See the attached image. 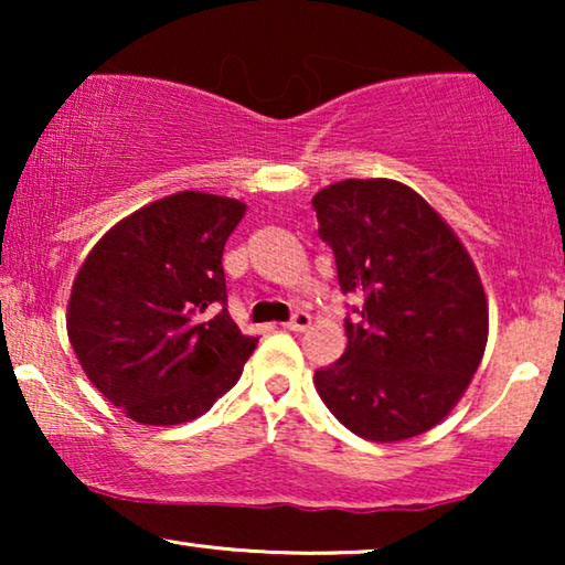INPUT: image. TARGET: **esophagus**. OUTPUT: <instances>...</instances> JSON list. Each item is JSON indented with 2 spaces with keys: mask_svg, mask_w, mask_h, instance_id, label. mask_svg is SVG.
I'll return each instance as SVG.
<instances>
[{
  "mask_svg": "<svg viewBox=\"0 0 565 565\" xmlns=\"http://www.w3.org/2000/svg\"><path fill=\"white\" fill-rule=\"evenodd\" d=\"M282 327L288 331H306L308 327H311V316H308L306 311H298V313H292V319L288 323H282Z\"/></svg>",
  "mask_w": 565,
  "mask_h": 565,
  "instance_id": "obj_1",
  "label": "esophagus"
}]
</instances>
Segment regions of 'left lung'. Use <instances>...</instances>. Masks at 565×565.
<instances>
[{"instance_id":"obj_1","label":"left lung","mask_w":565,"mask_h":565,"mask_svg":"<svg viewBox=\"0 0 565 565\" xmlns=\"http://www.w3.org/2000/svg\"><path fill=\"white\" fill-rule=\"evenodd\" d=\"M339 288L362 298L347 350L316 370L331 414L370 443H401L458 406L489 339L481 275L443 215L404 182L342 180L313 195Z\"/></svg>"}]
</instances>
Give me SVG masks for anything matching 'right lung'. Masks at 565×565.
Segmentation results:
<instances>
[{"instance_id":"add662e5","label":"right lung","mask_w":565,"mask_h":565,"mask_svg":"<svg viewBox=\"0 0 565 565\" xmlns=\"http://www.w3.org/2000/svg\"><path fill=\"white\" fill-rule=\"evenodd\" d=\"M242 200L184 190L138 207L92 246L66 308L92 385L151 427L203 416L242 377L259 339L226 308L223 246Z\"/></svg>"}]
</instances>
